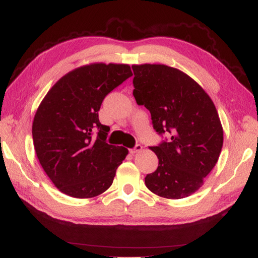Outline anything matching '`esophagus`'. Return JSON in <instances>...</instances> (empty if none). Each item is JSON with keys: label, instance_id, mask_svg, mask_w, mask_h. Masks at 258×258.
Listing matches in <instances>:
<instances>
[{"label": "esophagus", "instance_id": "obj_1", "mask_svg": "<svg viewBox=\"0 0 258 258\" xmlns=\"http://www.w3.org/2000/svg\"><path fill=\"white\" fill-rule=\"evenodd\" d=\"M143 150V146L142 145H139V144H137L135 146L134 148H131L130 149V153L131 154H136V153H139V152H142Z\"/></svg>", "mask_w": 258, "mask_h": 258}]
</instances>
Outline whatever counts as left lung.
Wrapping results in <instances>:
<instances>
[{
    "instance_id": "1",
    "label": "left lung",
    "mask_w": 258,
    "mask_h": 258,
    "mask_svg": "<svg viewBox=\"0 0 258 258\" xmlns=\"http://www.w3.org/2000/svg\"><path fill=\"white\" fill-rule=\"evenodd\" d=\"M134 96L152 115L160 136L158 167L145 184L166 199H183L197 192L218 162L223 130L217 109L205 90L177 69L160 64L134 65Z\"/></svg>"
}]
</instances>
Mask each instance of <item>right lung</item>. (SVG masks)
Segmentation results:
<instances>
[{
	"mask_svg": "<svg viewBox=\"0 0 258 258\" xmlns=\"http://www.w3.org/2000/svg\"><path fill=\"white\" fill-rule=\"evenodd\" d=\"M133 76L129 65L95 62L67 73L41 101L32 123L39 163L60 192L77 199L106 191L128 149L106 143L102 102Z\"/></svg>",
	"mask_w": 258,
	"mask_h": 258,
	"instance_id": "1",
	"label": "right lung"
}]
</instances>
